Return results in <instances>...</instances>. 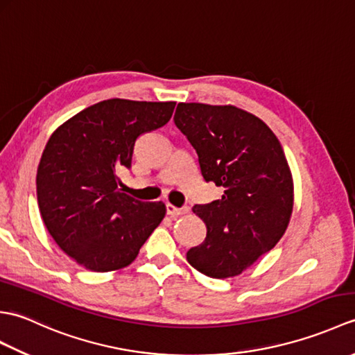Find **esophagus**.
<instances>
[{"instance_id": "34e87169", "label": "esophagus", "mask_w": 355, "mask_h": 355, "mask_svg": "<svg viewBox=\"0 0 355 355\" xmlns=\"http://www.w3.org/2000/svg\"><path fill=\"white\" fill-rule=\"evenodd\" d=\"M166 212L171 216H178V215H183L187 212V207H175L171 202H166Z\"/></svg>"}]
</instances>
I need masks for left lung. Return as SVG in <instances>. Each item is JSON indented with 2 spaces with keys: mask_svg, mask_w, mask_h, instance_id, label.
I'll use <instances>...</instances> for the list:
<instances>
[{
  "mask_svg": "<svg viewBox=\"0 0 355 355\" xmlns=\"http://www.w3.org/2000/svg\"><path fill=\"white\" fill-rule=\"evenodd\" d=\"M173 122L197 150L202 178L224 189L220 200L193 206L207 235L187 262L210 277L241 275L290 223L293 178L284 149L261 119L232 105L178 103Z\"/></svg>",
  "mask_w": 355,
  "mask_h": 355,
  "instance_id": "obj_1",
  "label": "left lung"
}]
</instances>
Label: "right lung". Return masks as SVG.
<instances>
[{
    "label": "right lung",
    "mask_w": 355,
    "mask_h": 355,
    "mask_svg": "<svg viewBox=\"0 0 355 355\" xmlns=\"http://www.w3.org/2000/svg\"><path fill=\"white\" fill-rule=\"evenodd\" d=\"M175 102L108 99L59 126L36 173L37 206L56 244L80 266L112 271L137 258L162 223V201L123 193L116 171L131 169L139 135L169 122Z\"/></svg>",
    "instance_id": "1"
}]
</instances>
